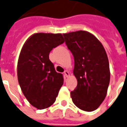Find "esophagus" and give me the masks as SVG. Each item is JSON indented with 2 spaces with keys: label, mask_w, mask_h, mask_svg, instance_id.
Returning <instances> with one entry per match:
<instances>
[{
  "label": "esophagus",
  "mask_w": 127,
  "mask_h": 127,
  "mask_svg": "<svg viewBox=\"0 0 127 127\" xmlns=\"http://www.w3.org/2000/svg\"><path fill=\"white\" fill-rule=\"evenodd\" d=\"M64 75L66 76V77H68L70 76V73H69L68 71H65L64 72Z\"/></svg>",
  "instance_id": "34e87169"
}]
</instances>
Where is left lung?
I'll list each match as a JSON object with an SVG mask.
<instances>
[{
  "label": "left lung",
  "instance_id": "1",
  "mask_svg": "<svg viewBox=\"0 0 127 127\" xmlns=\"http://www.w3.org/2000/svg\"><path fill=\"white\" fill-rule=\"evenodd\" d=\"M65 43L74 56L73 74L77 86L71 92L79 108L94 111L106 96L110 83L109 61L102 43L92 33L77 31L63 33Z\"/></svg>",
  "mask_w": 127,
  "mask_h": 127
}]
</instances>
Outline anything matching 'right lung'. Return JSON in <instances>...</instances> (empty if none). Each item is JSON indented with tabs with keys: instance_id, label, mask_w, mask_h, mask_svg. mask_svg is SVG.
<instances>
[{
	"instance_id": "right-lung-1",
	"label": "right lung",
	"mask_w": 127,
	"mask_h": 127,
	"mask_svg": "<svg viewBox=\"0 0 127 127\" xmlns=\"http://www.w3.org/2000/svg\"><path fill=\"white\" fill-rule=\"evenodd\" d=\"M61 33H37L24 43L17 63L21 91L31 105L39 110L54 104L63 84V77L49 59L52 48L63 44Z\"/></svg>"
}]
</instances>
